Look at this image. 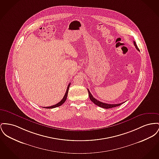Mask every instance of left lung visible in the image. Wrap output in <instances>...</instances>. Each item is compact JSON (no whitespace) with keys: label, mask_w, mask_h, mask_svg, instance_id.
I'll use <instances>...</instances> for the list:
<instances>
[{"label":"left lung","mask_w":159,"mask_h":159,"mask_svg":"<svg viewBox=\"0 0 159 159\" xmlns=\"http://www.w3.org/2000/svg\"><path fill=\"white\" fill-rule=\"evenodd\" d=\"M134 43V45L135 47L136 48V49L139 51V48L137 46L135 41L133 42ZM88 93H89V98L90 100L93 102L95 104H96L97 106H99V107H101L102 108H104V109H110V108H112V107H116V106H120L121 104H122V103H124V102H122L121 103H120V104H107V103H103L102 102H100L98 100H97V99H95L93 96L92 95V94L91 93L89 92V89H88Z\"/></svg>","instance_id":"obj_1"}]
</instances>
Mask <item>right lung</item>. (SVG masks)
<instances>
[{
	"label": "right lung",
	"instance_id": "1",
	"mask_svg": "<svg viewBox=\"0 0 159 159\" xmlns=\"http://www.w3.org/2000/svg\"><path fill=\"white\" fill-rule=\"evenodd\" d=\"M70 83L67 86V89H66V94L64 95V97H63V98L62 99V100L61 102H59V103H57L56 104L53 105V106H49V107H44V108H46V109H52V108H55L57 107H59L60 106H61L62 104H64V102H66V97H67V95H68V89H69V87L70 86Z\"/></svg>",
	"mask_w": 159,
	"mask_h": 159
}]
</instances>
